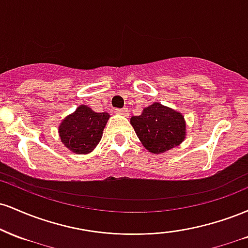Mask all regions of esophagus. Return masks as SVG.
I'll return each instance as SVG.
<instances>
[{
	"label": "esophagus",
	"mask_w": 248,
	"mask_h": 248,
	"mask_svg": "<svg viewBox=\"0 0 248 248\" xmlns=\"http://www.w3.org/2000/svg\"><path fill=\"white\" fill-rule=\"evenodd\" d=\"M114 112L116 114H122V115H128V109L126 107L124 108H115Z\"/></svg>",
	"instance_id": "esophagus-1"
}]
</instances>
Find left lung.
<instances>
[{
	"label": "left lung",
	"instance_id": "obj_1",
	"mask_svg": "<svg viewBox=\"0 0 248 248\" xmlns=\"http://www.w3.org/2000/svg\"><path fill=\"white\" fill-rule=\"evenodd\" d=\"M130 120L136 135L150 153L167 152L186 138V121L181 113L158 102L144 108L140 116H133Z\"/></svg>",
	"mask_w": 248,
	"mask_h": 248
}]
</instances>
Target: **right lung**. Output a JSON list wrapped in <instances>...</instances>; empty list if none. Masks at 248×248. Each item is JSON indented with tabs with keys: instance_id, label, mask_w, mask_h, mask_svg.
Wrapping results in <instances>:
<instances>
[{
	"instance_id": "obj_1",
	"label": "right lung",
	"mask_w": 248,
	"mask_h": 248,
	"mask_svg": "<svg viewBox=\"0 0 248 248\" xmlns=\"http://www.w3.org/2000/svg\"><path fill=\"white\" fill-rule=\"evenodd\" d=\"M108 118L107 113H95L90 107L81 105L59 126L61 140L76 154L92 152L101 140Z\"/></svg>"
}]
</instances>
